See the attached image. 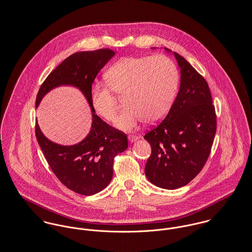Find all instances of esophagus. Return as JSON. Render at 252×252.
<instances>
[{"mask_svg": "<svg viewBox=\"0 0 252 252\" xmlns=\"http://www.w3.org/2000/svg\"><path fill=\"white\" fill-rule=\"evenodd\" d=\"M127 138H128V140H129L130 142H134V141H136V140L138 139V136H136V135H133V134H129Z\"/></svg>", "mask_w": 252, "mask_h": 252, "instance_id": "obj_1", "label": "esophagus"}]
</instances>
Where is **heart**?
I'll list each match as a JSON object with an SVG mask.
<instances>
[{"label":"heart","mask_w":252,"mask_h":252,"mask_svg":"<svg viewBox=\"0 0 252 252\" xmlns=\"http://www.w3.org/2000/svg\"><path fill=\"white\" fill-rule=\"evenodd\" d=\"M107 85L92 89L94 110L108 122H115L119 105L113 92L125 96L126 105L118 127L130 130L140 122L155 124L169 111L178 87V71L166 56L125 57L104 74Z\"/></svg>","instance_id":"b5f03b06"}]
</instances>
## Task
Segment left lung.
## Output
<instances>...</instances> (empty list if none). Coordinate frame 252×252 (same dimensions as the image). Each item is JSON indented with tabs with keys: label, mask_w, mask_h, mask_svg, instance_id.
I'll return each mask as SVG.
<instances>
[{
	"label": "left lung",
	"mask_w": 252,
	"mask_h": 252,
	"mask_svg": "<svg viewBox=\"0 0 252 252\" xmlns=\"http://www.w3.org/2000/svg\"><path fill=\"white\" fill-rule=\"evenodd\" d=\"M173 54L180 67V90L164 120L144 136L152 149L145 174L154 185L168 190L187 185L201 172L217 126L205 79L184 57Z\"/></svg>",
	"instance_id": "left-lung-1"
}]
</instances>
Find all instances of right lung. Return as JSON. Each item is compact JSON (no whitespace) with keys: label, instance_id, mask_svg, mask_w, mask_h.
<instances>
[{"label":"right lung","instance_id":"1","mask_svg":"<svg viewBox=\"0 0 252 252\" xmlns=\"http://www.w3.org/2000/svg\"><path fill=\"white\" fill-rule=\"evenodd\" d=\"M115 55L110 49L80 51L67 57L42 84L36 106L51 90L62 86L77 87L85 94L93 111V125L89 135L80 143L62 146L51 142L41 131L37 122L36 138L52 172L73 192L92 196L108 186L113 177L115 157L127 146L126 134L94 114L92 86L105 64Z\"/></svg>","mask_w":252,"mask_h":252}]
</instances>
